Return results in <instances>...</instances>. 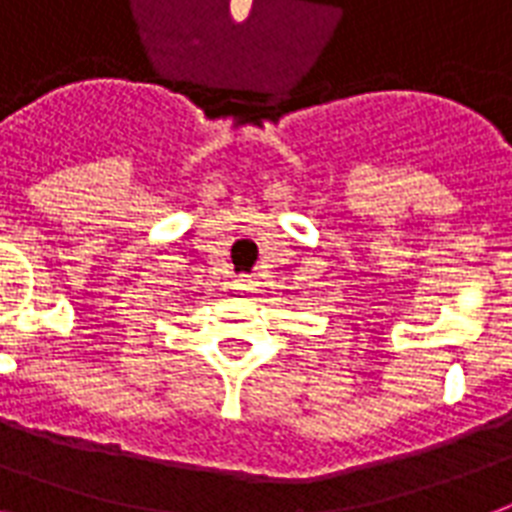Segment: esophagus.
<instances>
[{
    "label": "esophagus",
    "mask_w": 512,
    "mask_h": 512,
    "mask_svg": "<svg viewBox=\"0 0 512 512\" xmlns=\"http://www.w3.org/2000/svg\"><path fill=\"white\" fill-rule=\"evenodd\" d=\"M239 289H241V295H255L257 281L252 279V276H239Z\"/></svg>",
    "instance_id": "esophagus-1"
}]
</instances>
